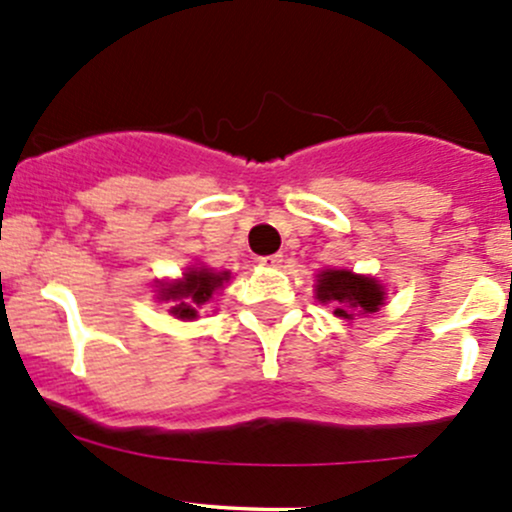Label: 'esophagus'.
<instances>
[{
  "instance_id": "1",
  "label": "esophagus",
  "mask_w": 512,
  "mask_h": 512,
  "mask_svg": "<svg viewBox=\"0 0 512 512\" xmlns=\"http://www.w3.org/2000/svg\"><path fill=\"white\" fill-rule=\"evenodd\" d=\"M260 265L262 267H279V265H282V255H265V257H260Z\"/></svg>"
}]
</instances>
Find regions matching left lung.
I'll list each match as a JSON object with an SVG mask.
<instances>
[{"label":"left lung","instance_id":"1","mask_svg":"<svg viewBox=\"0 0 512 512\" xmlns=\"http://www.w3.org/2000/svg\"><path fill=\"white\" fill-rule=\"evenodd\" d=\"M316 299L331 304L338 319L375 314L385 304V289L375 277L351 270H324L316 274Z\"/></svg>","mask_w":512,"mask_h":512}]
</instances>
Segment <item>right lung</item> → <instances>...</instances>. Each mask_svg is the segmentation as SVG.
<instances>
[{
    "label": "right lung",
    "mask_w": 512,
    "mask_h": 512,
    "mask_svg": "<svg viewBox=\"0 0 512 512\" xmlns=\"http://www.w3.org/2000/svg\"><path fill=\"white\" fill-rule=\"evenodd\" d=\"M230 272H215L211 267H188L184 277L176 282H161L159 284V301H169V314L176 319L191 321L198 316V309L213 299V294L228 282Z\"/></svg>",
    "instance_id": "add662e5"
}]
</instances>
